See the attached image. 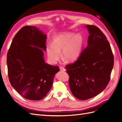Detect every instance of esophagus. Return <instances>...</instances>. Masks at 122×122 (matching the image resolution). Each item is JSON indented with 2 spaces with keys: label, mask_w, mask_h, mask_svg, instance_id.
I'll return each mask as SVG.
<instances>
[{
  "label": "esophagus",
  "mask_w": 122,
  "mask_h": 122,
  "mask_svg": "<svg viewBox=\"0 0 122 122\" xmlns=\"http://www.w3.org/2000/svg\"><path fill=\"white\" fill-rule=\"evenodd\" d=\"M60 69L61 70V72L65 71V69L64 68L62 67H60Z\"/></svg>",
  "instance_id": "1"
}]
</instances>
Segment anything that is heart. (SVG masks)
Segmentation results:
<instances>
[{"label":"heart","mask_w":122,"mask_h":122,"mask_svg":"<svg viewBox=\"0 0 122 122\" xmlns=\"http://www.w3.org/2000/svg\"><path fill=\"white\" fill-rule=\"evenodd\" d=\"M52 45L47 46V53L50 61L55 63L61 56L67 61H75L80 55L82 46V38L80 34L74 36L73 33H62L55 37Z\"/></svg>","instance_id":"obj_1"}]
</instances>
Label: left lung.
Wrapping results in <instances>:
<instances>
[{"label":"left lung","mask_w":122,"mask_h":122,"mask_svg":"<svg viewBox=\"0 0 122 122\" xmlns=\"http://www.w3.org/2000/svg\"><path fill=\"white\" fill-rule=\"evenodd\" d=\"M87 46L77 61L66 66L73 95L86 100L104 90L110 79L114 64L111 47L105 35L96 26L86 25Z\"/></svg>","instance_id":"1"}]
</instances>
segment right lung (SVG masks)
<instances>
[{"label": "right lung", "instance_id": "add662e5", "mask_svg": "<svg viewBox=\"0 0 122 122\" xmlns=\"http://www.w3.org/2000/svg\"><path fill=\"white\" fill-rule=\"evenodd\" d=\"M46 38L38 28L25 26L14 36L7 54L11 85L23 97L31 100L46 96L55 74L60 71L58 66L45 62L42 49L46 50Z\"/></svg>", "mask_w": 122, "mask_h": 122}]
</instances>
